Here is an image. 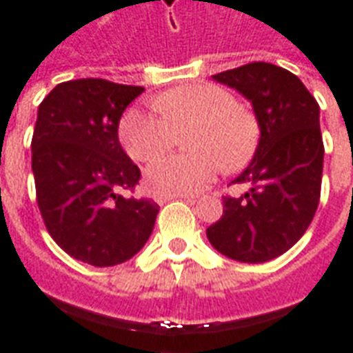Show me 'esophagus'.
I'll return each instance as SVG.
<instances>
[{
  "instance_id": "1",
  "label": "esophagus",
  "mask_w": 353,
  "mask_h": 353,
  "mask_svg": "<svg viewBox=\"0 0 353 353\" xmlns=\"http://www.w3.org/2000/svg\"><path fill=\"white\" fill-rule=\"evenodd\" d=\"M174 199H181V200H187V202H196L194 196H187V194H179V196H159L157 202L159 204H164V202H168V200H174Z\"/></svg>"
}]
</instances>
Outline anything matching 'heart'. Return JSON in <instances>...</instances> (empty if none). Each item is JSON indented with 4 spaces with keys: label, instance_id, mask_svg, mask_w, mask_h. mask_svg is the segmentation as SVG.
Returning <instances> with one entry per match:
<instances>
[{
    "label": "heart",
    "instance_id": "b5f03b06",
    "mask_svg": "<svg viewBox=\"0 0 353 353\" xmlns=\"http://www.w3.org/2000/svg\"><path fill=\"white\" fill-rule=\"evenodd\" d=\"M163 113L132 108L121 121V141L132 159L151 162L185 137L191 154L172 155L147 168L149 189L161 196L202 191L223 170L232 172L252 159L257 126L227 90L214 85H189L170 90L157 100Z\"/></svg>",
    "mask_w": 353,
    "mask_h": 353
}]
</instances>
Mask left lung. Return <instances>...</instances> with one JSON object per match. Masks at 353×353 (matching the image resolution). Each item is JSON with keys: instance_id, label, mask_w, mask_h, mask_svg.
Returning <instances> with one entry per match:
<instances>
[{"instance_id": "obj_1", "label": "left lung", "mask_w": 353, "mask_h": 353, "mask_svg": "<svg viewBox=\"0 0 353 353\" xmlns=\"http://www.w3.org/2000/svg\"><path fill=\"white\" fill-rule=\"evenodd\" d=\"M252 101L259 143L232 183H248L240 199L223 200L221 219L206 236L240 263H266L299 242L318 210L323 139L319 105L303 81L280 65L253 62L214 75Z\"/></svg>"}]
</instances>
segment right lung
I'll list each match as a JSON object with an SVG mask.
<instances>
[{"instance_id":"right-lung-1","label":"right lung","mask_w":353,"mask_h":353,"mask_svg":"<svg viewBox=\"0 0 353 353\" xmlns=\"http://www.w3.org/2000/svg\"><path fill=\"white\" fill-rule=\"evenodd\" d=\"M143 87L105 79L65 81L37 109L32 172L37 206L52 240L73 259L113 266L145 245L159 204L124 199L139 168L119 141L124 109Z\"/></svg>"}]
</instances>
